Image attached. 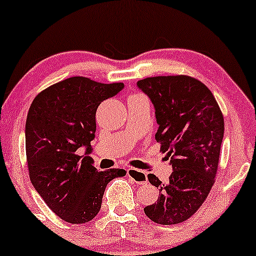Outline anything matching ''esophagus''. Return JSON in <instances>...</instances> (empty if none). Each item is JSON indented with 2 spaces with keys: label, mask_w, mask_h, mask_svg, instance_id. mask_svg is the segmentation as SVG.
<instances>
[{
  "label": "esophagus",
  "mask_w": 256,
  "mask_h": 256,
  "mask_svg": "<svg viewBox=\"0 0 256 256\" xmlns=\"http://www.w3.org/2000/svg\"><path fill=\"white\" fill-rule=\"evenodd\" d=\"M127 175L136 184H146L148 181L146 172H144L143 170H138V168H129L127 170Z\"/></svg>",
  "instance_id": "obj_1"
}]
</instances>
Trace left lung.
Here are the masks:
<instances>
[{"label":"left lung","mask_w":256,"mask_h":256,"mask_svg":"<svg viewBox=\"0 0 256 256\" xmlns=\"http://www.w3.org/2000/svg\"><path fill=\"white\" fill-rule=\"evenodd\" d=\"M149 96L159 124L155 139L171 156L174 171L165 185L152 174L149 182L159 187L146 217L162 226L185 222L197 212L216 181L224 133L223 113L210 90L187 75L154 76L139 80Z\"/></svg>","instance_id":"8db88e82"}]
</instances>
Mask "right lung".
<instances>
[{
	"label": "right lung",
	"mask_w": 256,
	"mask_h": 256,
	"mask_svg": "<svg viewBox=\"0 0 256 256\" xmlns=\"http://www.w3.org/2000/svg\"><path fill=\"white\" fill-rule=\"evenodd\" d=\"M123 88L74 76L39 92L26 122L30 178L50 210L72 224L90 222L101 210L107 184L127 174L123 168L98 171L90 155L96 132V110ZM86 146V154L78 150Z\"/></svg>",
	"instance_id": "obj_1"
}]
</instances>
